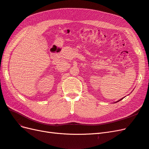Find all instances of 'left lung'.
Wrapping results in <instances>:
<instances>
[{"label": "left lung", "instance_id": "1", "mask_svg": "<svg viewBox=\"0 0 149 149\" xmlns=\"http://www.w3.org/2000/svg\"><path fill=\"white\" fill-rule=\"evenodd\" d=\"M123 98H124V97H123ZM123 98H122V99H120V100H119V101H116V102H119V101H120V100H123Z\"/></svg>", "mask_w": 149, "mask_h": 149}]
</instances>
